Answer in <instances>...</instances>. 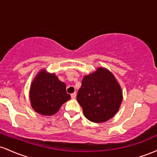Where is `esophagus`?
<instances>
[{
    "label": "esophagus",
    "mask_w": 157,
    "mask_h": 157,
    "mask_svg": "<svg viewBox=\"0 0 157 157\" xmlns=\"http://www.w3.org/2000/svg\"><path fill=\"white\" fill-rule=\"evenodd\" d=\"M71 98H72V99H75V98H76V97H77V94H76V92L71 94Z\"/></svg>",
    "instance_id": "34e87169"
}]
</instances>
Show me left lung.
<instances>
[{
  "label": "left lung",
  "instance_id": "left-lung-1",
  "mask_svg": "<svg viewBox=\"0 0 157 157\" xmlns=\"http://www.w3.org/2000/svg\"><path fill=\"white\" fill-rule=\"evenodd\" d=\"M77 100L84 116L91 122L100 123L117 113L122 101V91L114 75L107 68L99 67L85 75Z\"/></svg>",
  "mask_w": 157,
  "mask_h": 157
}]
</instances>
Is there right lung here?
Segmentation results:
<instances>
[{"instance_id": "obj_1", "label": "right lung", "mask_w": 157, "mask_h": 157, "mask_svg": "<svg viewBox=\"0 0 157 157\" xmlns=\"http://www.w3.org/2000/svg\"><path fill=\"white\" fill-rule=\"evenodd\" d=\"M70 99L66 84L55 74L48 72L44 68L37 74L30 86L29 100L32 109L44 116L55 114Z\"/></svg>"}]
</instances>
